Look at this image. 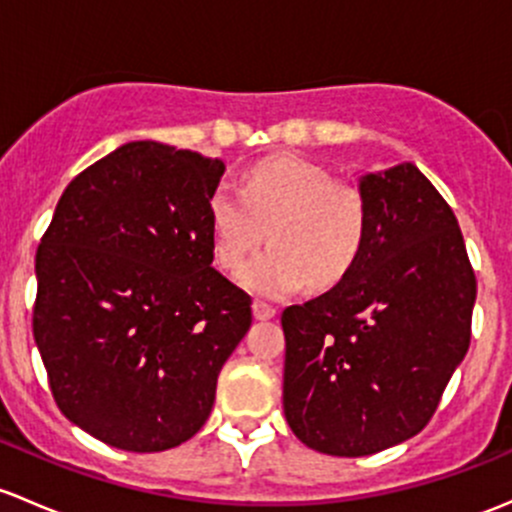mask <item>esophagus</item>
<instances>
[{
	"mask_svg": "<svg viewBox=\"0 0 512 512\" xmlns=\"http://www.w3.org/2000/svg\"><path fill=\"white\" fill-rule=\"evenodd\" d=\"M252 314H255V319L265 321V319H272V316L277 314V309H274L272 304H267V301L257 299L255 304H252Z\"/></svg>",
	"mask_w": 512,
	"mask_h": 512,
	"instance_id": "34e87169",
	"label": "esophagus"
}]
</instances>
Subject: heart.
Segmentation results:
<instances>
[{
	"instance_id": "b5f03b06",
	"label": "heart",
	"mask_w": 512,
	"mask_h": 512,
	"mask_svg": "<svg viewBox=\"0 0 512 512\" xmlns=\"http://www.w3.org/2000/svg\"><path fill=\"white\" fill-rule=\"evenodd\" d=\"M213 252L223 270H238L245 257L272 240L240 270V282L265 297L304 287H336L353 270L365 233L368 201L363 188L299 154L257 161L240 191L218 184L208 201Z\"/></svg>"
}]
</instances>
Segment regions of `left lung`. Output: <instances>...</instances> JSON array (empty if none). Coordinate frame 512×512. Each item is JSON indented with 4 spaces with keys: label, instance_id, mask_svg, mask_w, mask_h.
Masks as SVG:
<instances>
[{
    "label": "left lung",
    "instance_id": "1",
    "mask_svg": "<svg viewBox=\"0 0 512 512\" xmlns=\"http://www.w3.org/2000/svg\"><path fill=\"white\" fill-rule=\"evenodd\" d=\"M360 188L368 233L353 270L282 311L284 414L331 456L375 454L427 427L469 351L476 301L456 215L417 166Z\"/></svg>",
    "mask_w": 512,
    "mask_h": 512
}]
</instances>
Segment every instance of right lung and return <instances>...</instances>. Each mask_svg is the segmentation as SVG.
Masks as SVG:
<instances>
[{
	"label": "right lung",
	"instance_id": "right-lung-1",
	"mask_svg": "<svg viewBox=\"0 0 512 512\" xmlns=\"http://www.w3.org/2000/svg\"><path fill=\"white\" fill-rule=\"evenodd\" d=\"M225 164L129 142L68 184L36 250L34 338L58 410L105 444L166 451L206 424L252 324L213 265Z\"/></svg>",
	"mask_w": 512,
	"mask_h": 512
}]
</instances>
